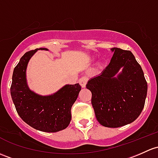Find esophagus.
Masks as SVG:
<instances>
[{"instance_id": "1", "label": "esophagus", "mask_w": 158, "mask_h": 158, "mask_svg": "<svg viewBox=\"0 0 158 158\" xmlns=\"http://www.w3.org/2000/svg\"><path fill=\"white\" fill-rule=\"evenodd\" d=\"M88 82V77L87 76H82L80 79L79 80V84L81 85L82 88H85L86 86V84H87Z\"/></svg>"}]
</instances>
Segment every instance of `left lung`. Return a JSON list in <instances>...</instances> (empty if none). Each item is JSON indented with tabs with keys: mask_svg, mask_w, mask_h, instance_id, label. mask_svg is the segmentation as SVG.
Returning a JSON list of instances; mask_svg holds the SVG:
<instances>
[{
	"mask_svg": "<svg viewBox=\"0 0 158 158\" xmlns=\"http://www.w3.org/2000/svg\"><path fill=\"white\" fill-rule=\"evenodd\" d=\"M108 66L88 82L99 123L117 128L131 123L144 108L148 85L143 70L130 51L113 48ZM121 68L122 72L115 77Z\"/></svg>",
	"mask_w": 158,
	"mask_h": 158,
	"instance_id": "left-lung-1",
	"label": "left lung"
}]
</instances>
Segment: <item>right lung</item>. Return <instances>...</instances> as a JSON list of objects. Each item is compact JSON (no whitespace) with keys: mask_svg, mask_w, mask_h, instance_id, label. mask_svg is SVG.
I'll use <instances>...</instances> for the list:
<instances>
[{"mask_svg":"<svg viewBox=\"0 0 158 158\" xmlns=\"http://www.w3.org/2000/svg\"><path fill=\"white\" fill-rule=\"evenodd\" d=\"M37 48L26 52L14 68L10 94L16 111L25 123L37 130L56 132L66 129L71 120V108L77 99L79 83L66 85L51 95L42 96L29 89L26 71L30 58Z\"/></svg>","mask_w":158,"mask_h":158,"instance_id":"obj_1","label":"right lung"}]
</instances>
